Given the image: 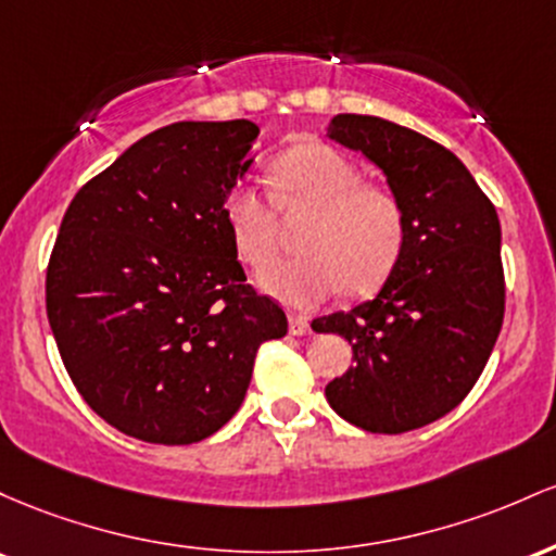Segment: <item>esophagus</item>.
Listing matches in <instances>:
<instances>
[{"label": "esophagus", "instance_id": "obj_1", "mask_svg": "<svg viewBox=\"0 0 556 556\" xmlns=\"http://www.w3.org/2000/svg\"><path fill=\"white\" fill-rule=\"evenodd\" d=\"M289 330L294 336H307V333H312V328H309V320L304 315H289Z\"/></svg>", "mask_w": 556, "mask_h": 556}]
</instances>
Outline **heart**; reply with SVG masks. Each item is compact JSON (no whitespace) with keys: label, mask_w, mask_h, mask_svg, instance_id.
Listing matches in <instances>:
<instances>
[{"label":"heart","mask_w":556,"mask_h":556,"mask_svg":"<svg viewBox=\"0 0 556 556\" xmlns=\"http://www.w3.org/2000/svg\"><path fill=\"white\" fill-rule=\"evenodd\" d=\"M283 210L307 207L302 257L260 273L262 291L289 307L309 309L341 289L376 291L394 273L407 241V210L394 191L365 184L346 154L328 143H299L273 165ZM223 220L239 257L265 267L278 252V217L254 186L236 184L223 197Z\"/></svg>","instance_id":"b5f03b06"}]
</instances>
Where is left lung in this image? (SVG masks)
I'll return each mask as SVG.
<instances>
[{"label":"left lung","instance_id":"1","mask_svg":"<svg viewBox=\"0 0 556 556\" xmlns=\"http://www.w3.org/2000/svg\"><path fill=\"white\" fill-rule=\"evenodd\" d=\"M328 136L383 170L407 210V241L376 299L317 320L354 362L326 386L346 422L407 433L470 394L504 320L502 226L470 170L441 143L372 115H336Z\"/></svg>","mask_w":556,"mask_h":556}]
</instances>
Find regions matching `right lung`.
Returning a JSON list of instances; mask_svg holds the SVG:
<instances>
[{
    "label": "right lung",
    "mask_w": 556,
    "mask_h": 556,
    "mask_svg": "<svg viewBox=\"0 0 556 556\" xmlns=\"http://www.w3.org/2000/svg\"><path fill=\"white\" fill-rule=\"evenodd\" d=\"M252 121L173 123L73 197L47 317L84 402L147 444H197L239 413L260 344L289 330L247 283L223 197L252 165Z\"/></svg>",
    "instance_id": "right-lung-1"
}]
</instances>
